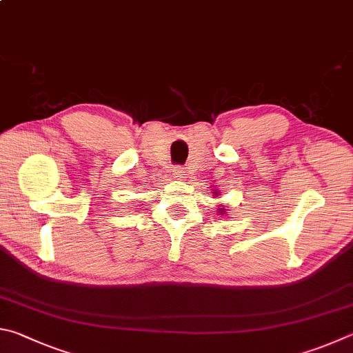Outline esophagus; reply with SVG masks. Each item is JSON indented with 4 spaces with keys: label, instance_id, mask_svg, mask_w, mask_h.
<instances>
[{
    "label": "esophagus",
    "instance_id": "34e87169",
    "mask_svg": "<svg viewBox=\"0 0 353 353\" xmlns=\"http://www.w3.org/2000/svg\"><path fill=\"white\" fill-rule=\"evenodd\" d=\"M172 176L176 179H183L185 177V170L181 168V166H176L174 170H172Z\"/></svg>",
    "mask_w": 353,
    "mask_h": 353
}]
</instances>
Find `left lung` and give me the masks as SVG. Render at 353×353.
<instances>
[{"label":"left lung","instance_id":"obj_1","mask_svg":"<svg viewBox=\"0 0 353 353\" xmlns=\"http://www.w3.org/2000/svg\"><path fill=\"white\" fill-rule=\"evenodd\" d=\"M219 194H221L219 191L213 190V196H214V197H217ZM217 207H219V208H217V213H219L221 216H225V214H227V208H225V207H222V205H217Z\"/></svg>","mask_w":353,"mask_h":353}]
</instances>
